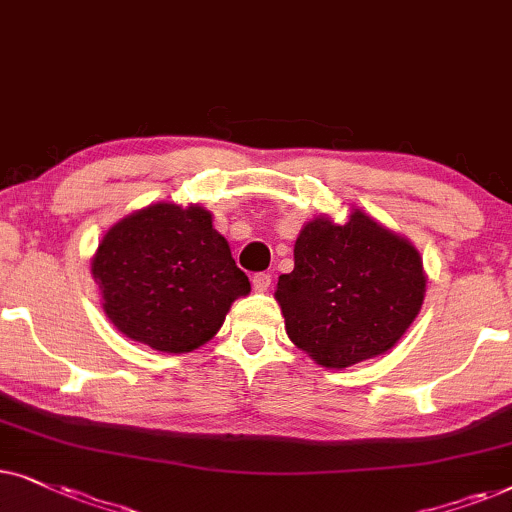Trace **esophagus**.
Returning a JSON list of instances; mask_svg holds the SVG:
<instances>
[{
	"mask_svg": "<svg viewBox=\"0 0 512 512\" xmlns=\"http://www.w3.org/2000/svg\"><path fill=\"white\" fill-rule=\"evenodd\" d=\"M252 288H255V292H267L271 288V276L269 274H255L252 276Z\"/></svg>",
	"mask_w": 512,
	"mask_h": 512,
	"instance_id": "esophagus-1",
	"label": "esophagus"
}]
</instances>
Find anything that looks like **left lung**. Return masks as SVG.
<instances>
[{
	"label": "left lung",
	"instance_id": "left-lung-1",
	"mask_svg": "<svg viewBox=\"0 0 512 512\" xmlns=\"http://www.w3.org/2000/svg\"><path fill=\"white\" fill-rule=\"evenodd\" d=\"M426 276L419 252L367 217H318L295 243V269L278 276L285 330L323 367H349L391 349L417 318Z\"/></svg>",
	"mask_w": 512,
	"mask_h": 512
}]
</instances>
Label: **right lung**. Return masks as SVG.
I'll return each mask as SVG.
<instances>
[{
	"mask_svg": "<svg viewBox=\"0 0 512 512\" xmlns=\"http://www.w3.org/2000/svg\"><path fill=\"white\" fill-rule=\"evenodd\" d=\"M93 276L109 320L166 353L199 349L250 281L201 206L156 203L107 231Z\"/></svg>",
	"mask_w": 512,
	"mask_h": 512,
	"instance_id": "obj_1",
	"label": "right lung"
}]
</instances>
